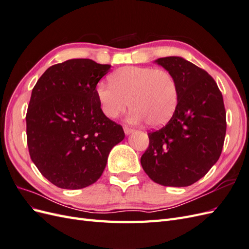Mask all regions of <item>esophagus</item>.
I'll list each match as a JSON object with an SVG mask.
<instances>
[{
	"label": "esophagus",
	"mask_w": 249,
	"mask_h": 249,
	"mask_svg": "<svg viewBox=\"0 0 249 249\" xmlns=\"http://www.w3.org/2000/svg\"><path fill=\"white\" fill-rule=\"evenodd\" d=\"M124 133H125L126 135H129V134H131V133L134 131V127H132V126H130V125H127V124H124Z\"/></svg>",
	"instance_id": "1"
}]
</instances>
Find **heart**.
I'll return each instance as SVG.
<instances>
[{"mask_svg":"<svg viewBox=\"0 0 249 249\" xmlns=\"http://www.w3.org/2000/svg\"><path fill=\"white\" fill-rule=\"evenodd\" d=\"M96 95L103 112L115 118L125 109L134 107L130 120H146L152 126L166 124L178 104V85L172 74L155 67L125 66L110 77V84L100 83Z\"/></svg>","mask_w":249,"mask_h":249,"instance_id":"b5f03b06","label":"heart"}]
</instances>
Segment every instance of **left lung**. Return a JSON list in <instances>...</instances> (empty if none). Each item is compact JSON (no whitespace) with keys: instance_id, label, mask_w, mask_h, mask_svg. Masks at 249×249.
I'll return each instance as SVG.
<instances>
[{"instance_id":"left-lung-1","label":"left lung","mask_w":249,"mask_h":249,"mask_svg":"<svg viewBox=\"0 0 249 249\" xmlns=\"http://www.w3.org/2000/svg\"><path fill=\"white\" fill-rule=\"evenodd\" d=\"M156 62L175 78L178 105L166 125L147 134L149 144L140 162L157 184L190 186L221 155L227 132L223 97L214 79L187 60L172 56Z\"/></svg>"}]
</instances>
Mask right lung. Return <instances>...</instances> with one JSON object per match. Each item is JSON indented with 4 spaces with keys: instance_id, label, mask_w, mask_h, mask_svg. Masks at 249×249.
Returning <instances> with one entry per match:
<instances>
[{
    "instance_id": "right-lung-1",
    "label": "right lung",
    "mask_w": 249,
    "mask_h": 249,
    "mask_svg": "<svg viewBox=\"0 0 249 249\" xmlns=\"http://www.w3.org/2000/svg\"><path fill=\"white\" fill-rule=\"evenodd\" d=\"M111 65L71 59L53 65L35 84L26 115L31 160L62 189H82L99 179L123 126L104 114L96 85Z\"/></svg>"
}]
</instances>
